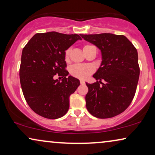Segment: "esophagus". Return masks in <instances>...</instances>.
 <instances>
[{"label":"esophagus","instance_id":"1","mask_svg":"<svg viewBox=\"0 0 155 155\" xmlns=\"http://www.w3.org/2000/svg\"><path fill=\"white\" fill-rule=\"evenodd\" d=\"M80 84H85V82H84V80H80Z\"/></svg>","mask_w":155,"mask_h":155}]
</instances>
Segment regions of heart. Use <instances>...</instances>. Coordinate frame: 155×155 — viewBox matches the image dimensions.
<instances>
[{"instance_id":"b5f03b06","label":"heart","mask_w":155,"mask_h":155,"mask_svg":"<svg viewBox=\"0 0 155 155\" xmlns=\"http://www.w3.org/2000/svg\"><path fill=\"white\" fill-rule=\"evenodd\" d=\"M92 45H85L84 46L83 50L87 48L90 47ZM71 48H69L65 51V60L66 61H69L70 56H71ZM71 74L73 77L79 78V79H86L94 72V68L89 65H73L70 70Z\"/></svg>"}]
</instances>
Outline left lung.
I'll use <instances>...</instances> for the list:
<instances>
[{"instance_id":"obj_1","label":"left lung","mask_w":155,"mask_h":155,"mask_svg":"<svg viewBox=\"0 0 155 155\" xmlns=\"http://www.w3.org/2000/svg\"><path fill=\"white\" fill-rule=\"evenodd\" d=\"M80 36L101 54V65L93 75L97 82H86L89 90L85 96L87 109L99 118L117 116L129 107L135 96L140 75L137 49L124 35Z\"/></svg>"}]
</instances>
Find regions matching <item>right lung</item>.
Wrapping results in <instances>:
<instances>
[{
	"label": "right lung",
	"mask_w": 155,
	"mask_h": 155,
	"mask_svg": "<svg viewBox=\"0 0 155 155\" xmlns=\"http://www.w3.org/2000/svg\"><path fill=\"white\" fill-rule=\"evenodd\" d=\"M81 37L76 34L37 33L23 48L20 84L25 100L36 114L56 119L68 111L69 97L80 85V80L67 77L65 53ZM56 74L63 79L55 80Z\"/></svg>",
	"instance_id": "add662e5"
}]
</instances>
